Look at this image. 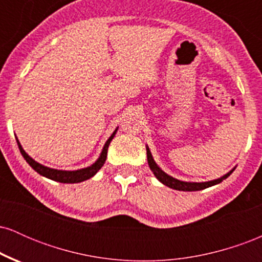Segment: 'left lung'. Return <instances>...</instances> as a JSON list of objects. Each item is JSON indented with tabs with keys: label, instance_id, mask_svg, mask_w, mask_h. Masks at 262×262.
<instances>
[{
	"label": "left lung",
	"instance_id": "obj_1",
	"mask_svg": "<svg viewBox=\"0 0 262 262\" xmlns=\"http://www.w3.org/2000/svg\"><path fill=\"white\" fill-rule=\"evenodd\" d=\"M146 156H148V164H149L150 170L152 171V173H154L156 179H158L161 183H164L165 186H167V187L177 189V191H201V189L210 187V186L218 185V183H221L223 180L227 179L228 176H230V173L234 171V169H233L228 173H225L224 176H222L221 179L213 180V181H207V182L180 181V180L175 179V177L167 175L166 172H164V171H162L160 167L158 166V164H156V162L154 161V159H152V155H151V152H150L148 146H146Z\"/></svg>",
	"mask_w": 262,
	"mask_h": 262
}]
</instances>
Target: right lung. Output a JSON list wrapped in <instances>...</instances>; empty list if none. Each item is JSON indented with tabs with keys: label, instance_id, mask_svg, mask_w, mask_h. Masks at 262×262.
<instances>
[{
	"label": "right lung",
	"instance_id": "obj_1",
	"mask_svg": "<svg viewBox=\"0 0 262 262\" xmlns=\"http://www.w3.org/2000/svg\"><path fill=\"white\" fill-rule=\"evenodd\" d=\"M117 129H118V128H117ZM117 129L113 132V134L111 135L110 139L106 141V144H104L100 158H98L97 160L93 162L91 166H87V167H85V169H80V170H75V171L50 169V167L44 166V165L39 164V162L33 160L31 156L27 154L25 150H23L22 145H20L19 140H18L17 138H16V139H17V144H18V148H19L20 154L23 155V158L26 159V161L28 162L29 165H31L32 169L37 171L39 175L47 177V179L53 180V181H58V182H61V183H77V182H82V181H86V180L91 179V177L95 176L96 173H97V171L100 170L102 166H103V164L106 162L108 146H110L111 141H112L114 135H116Z\"/></svg>",
	"mask_w": 262,
	"mask_h": 262
}]
</instances>
